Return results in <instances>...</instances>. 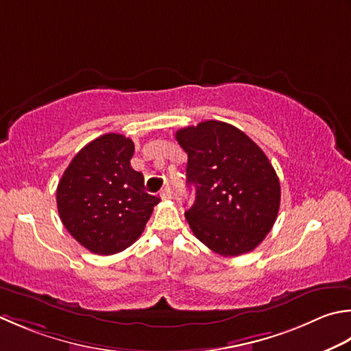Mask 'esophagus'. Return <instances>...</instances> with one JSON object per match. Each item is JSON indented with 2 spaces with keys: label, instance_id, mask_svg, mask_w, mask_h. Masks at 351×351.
<instances>
[{
  "label": "esophagus",
  "instance_id": "1",
  "mask_svg": "<svg viewBox=\"0 0 351 351\" xmlns=\"http://www.w3.org/2000/svg\"><path fill=\"white\" fill-rule=\"evenodd\" d=\"M160 196H161V199H170L171 197V189L170 187H164L160 191Z\"/></svg>",
  "mask_w": 351,
  "mask_h": 351
}]
</instances>
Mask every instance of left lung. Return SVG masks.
Instances as JSON below:
<instances>
[{
	"instance_id": "8db88e82",
	"label": "left lung",
	"mask_w": 351,
	"mask_h": 351,
	"mask_svg": "<svg viewBox=\"0 0 351 351\" xmlns=\"http://www.w3.org/2000/svg\"><path fill=\"white\" fill-rule=\"evenodd\" d=\"M176 141L189 155L187 184L195 187V204L185 211L193 234L223 257L252 251L276 223L281 197L263 150L217 120L180 129Z\"/></svg>"
}]
</instances>
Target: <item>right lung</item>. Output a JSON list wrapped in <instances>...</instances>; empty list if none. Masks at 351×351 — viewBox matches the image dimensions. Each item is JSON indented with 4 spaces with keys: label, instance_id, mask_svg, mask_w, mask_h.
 <instances>
[{
    "label": "right lung",
    "instance_id": "add662e5",
    "mask_svg": "<svg viewBox=\"0 0 351 351\" xmlns=\"http://www.w3.org/2000/svg\"><path fill=\"white\" fill-rule=\"evenodd\" d=\"M134 141L105 134L73 158L56 190L66 231L99 256H111L141 236L160 197L144 189V176L130 167Z\"/></svg>",
    "mask_w": 351,
    "mask_h": 351
}]
</instances>
